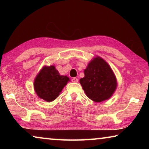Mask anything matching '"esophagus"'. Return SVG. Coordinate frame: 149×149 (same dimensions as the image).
<instances>
[{"mask_svg":"<svg viewBox=\"0 0 149 149\" xmlns=\"http://www.w3.org/2000/svg\"><path fill=\"white\" fill-rule=\"evenodd\" d=\"M72 81L73 83H77V82H78V79L76 77H73L72 79Z\"/></svg>","mask_w":149,"mask_h":149,"instance_id":"1","label":"esophagus"}]
</instances>
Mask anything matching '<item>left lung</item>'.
Returning a JSON list of instances; mask_svg holds the SVG:
<instances>
[{"label":"left lung","mask_w":149,"mask_h":149,"mask_svg":"<svg viewBox=\"0 0 149 149\" xmlns=\"http://www.w3.org/2000/svg\"><path fill=\"white\" fill-rule=\"evenodd\" d=\"M84 74L80 84L90 99L100 102L108 99L114 93L117 86L116 79L109 65L101 58L93 60Z\"/></svg>","instance_id":"left-lung-1"}]
</instances>
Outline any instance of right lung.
Segmentation results:
<instances>
[{
    "label": "right lung",
    "mask_w": 149,
    "mask_h": 149,
    "mask_svg": "<svg viewBox=\"0 0 149 149\" xmlns=\"http://www.w3.org/2000/svg\"><path fill=\"white\" fill-rule=\"evenodd\" d=\"M69 77L60 75L54 65L43 67L35 79V91L39 98L50 102L58 97Z\"/></svg>",
    "instance_id": "obj_1"
}]
</instances>
